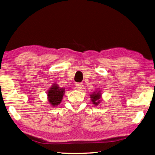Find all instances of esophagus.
Masks as SVG:
<instances>
[{"label": "esophagus", "instance_id": "obj_1", "mask_svg": "<svg viewBox=\"0 0 155 155\" xmlns=\"http://www.w3.org/2000/svg\"><path fill=\"white\" fill-rule=\"evenodd\" d=\"M82 86H83V84H82V82L77 83V84H75V86H76L77 89H78V90H81L82 88Z\"/></svg>", "mask_w": 155, "mask_h": 155}]
</instances>
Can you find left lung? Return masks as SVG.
Masks as SVG:
<instances>
[{"instance_id": "left-lung-1", "label": "left lung", "mask_w": 155, "mask_h": 155, "mask_svg": "<svg viewBox=\"0 0 155 155\" xmlns=\"http://www.w3.org/2000/svg\"><path fill=\"white\" fill-rule=\"evenodd\" d=\"M91 99H92V101L94 105H98L100 103V98H101V93L100 92H97V93H94L91 95Z\"/></svg>"}]
</instances>
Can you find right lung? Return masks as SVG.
I'll return each instance as SVG.
<instances>
[{
    "mask_svg": "<svg viewBox=\"0 0 155 155\" xmlns=\"http://www.w3.org/2000/svg\"><path fill=\"white\" fill-rule=\"evenodd\" d=\"M64 93V88H60L57 84H54L48 92V100L51 105H58L61 102Z\"/></svg>",
    "mask_w": 155,
    "mask_h": 155,
    "instance_id": "1",
    "label": "right lung"
}]
</instances>
